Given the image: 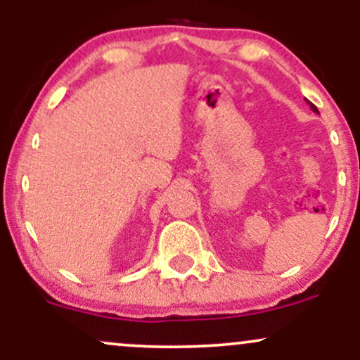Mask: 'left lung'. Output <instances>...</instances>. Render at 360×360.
I'll list each match as a JSON object with an SVG mask.
<instances>
[{
  "label": "left lung",
  "instance_id": "8db88e82",
  "mask_svg": "<svg viewBox=\"0 0 360 360\" xmlns=\"http://www.w3.org/2000/svg\"><path fill=\"white\" fill-rule=\"evenodd\" d=\"M307 103H308V105H309V106H311V110H313V111H315V113H318V108H316V106H315V105H313V103H311V101H308V100H307Z\"/></svg>",
  "mask_w": 360,
  "mask_h": 360
}]
</instances>
